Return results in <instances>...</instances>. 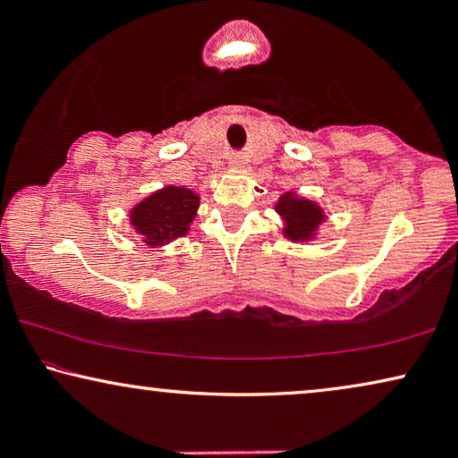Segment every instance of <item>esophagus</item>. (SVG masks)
I'll use <instances>...</instances> for the list:
<instances>
[{"mask_svg":"<svg viewBox=\"0 0 458 458\" xmlns=\"http://www.w3.org/2000/svg\"><path fill=\"white\" fill-rule=\"evenodd\" d=\"M229 165H231V166H242V165H243L242 154H231V156H229Z\"/></svg>","mask_w":458,"mask_h":458,"instance_id":"esophagus-1","label":"esophagus"}]
</instances>
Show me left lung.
Segmentation results:
<instances>
[{
    "label": "left lung",
    "instance_id": "8db88e82",
    "mask_svg": "<svg viewBox=\"0 0 458 458\" xmlns=\"http://www.w3.org/2000/svg\"><path fill=\"white\" fill-rule=\"evenodd\" d=\"M279 215L285 218V233L292 240H306L317 229V225L323 221L321 210L315 204L306 202V199L293 198L292 193H285L277 204Z\"/></svg>",
    "mask_w": 458,
    "mask_h": 458
}]
</instances>
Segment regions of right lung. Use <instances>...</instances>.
Returning a JSON list of instances; mask_svg holds the SVG:
<instances>
[{
    "mask_svg": "<svg viewBox=\"0 0 458 458\" xmlns=\"http://www.w3.org/2000/svg\"><path fill=\"white\" fill-rule=\"evenodd\" d=\"M199 199L185 187H165L135 206L131 221L149 246L183 237L196 216Z\"/></svg>",
    "mask_w": 458,
    "mask_h": 458,
    "instance_id": "obj_1",
    "label": "right lung"
}]
</instances>
